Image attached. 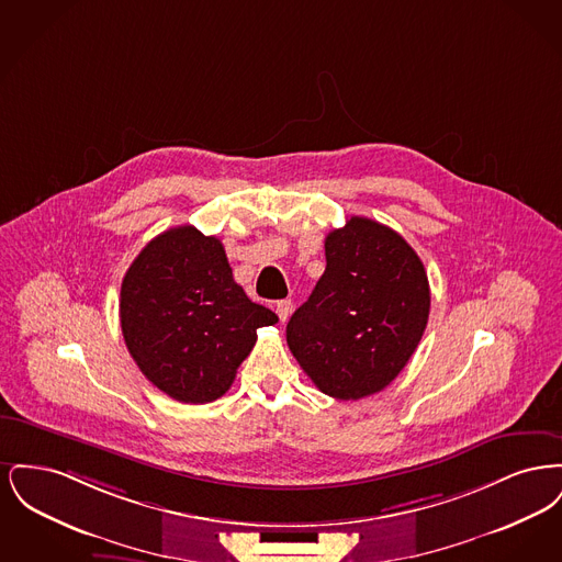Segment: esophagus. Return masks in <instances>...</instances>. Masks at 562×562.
<instances>
[{
    "mask_svg": "<svg viewBox=\"0 0 562 562\" xmlns=\"http://www.w3.org/2000/svg\"><path fill=\"white\" fill-rule=\"evenodd\" d=\"M291 312H293V303H291V299H282V301H278V303H276V314H278V318H280V321H289V318H291Z\"/></svg>",
    "mask_w": 562,
    "mask_h": 562,
    "instance_id": "obj_1",
    "label": "esophagus"
}]
</instances>
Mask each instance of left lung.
I'll list each match as a JSON object with an SVG mask.
<instances>
[{
    "instance_id": "8db88e82",
    "label": "left lung",
    "mask_w": 562,
    "mask_h": 562,
    "mask_svg": "<svg viewBox=\"0 0 562 562\" xmlns=\"http://www.w3.org/2000/svg\"><path fill=\"white\" fill-rule=\"evenodd\" d=\"M326 269L286 324V341L316 387L358 401L387 387L428 326L429 282L408 241L367 216L324 240Z\"/></svg>"
}]
</instances>
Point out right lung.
Segmentation results:
<instances>
[{
	"label": "right lung",
	"mask_w": 562,
	"mask_h": 562,
	"mask_svg": "<svg viewBox=\"0 0 562 562\" xmlns=\"http://www.w3.org/2000/svg\"><path fill=\"white\" fill-rule=\"evenodd\" d=\"M126 348L158 390L188 404L221 398L278 316L236 284L225 248L191 225L149 241L122 280Z\"/></svg>",
	"instance_id": "obj_1"
}]
</instances>
